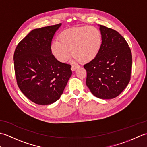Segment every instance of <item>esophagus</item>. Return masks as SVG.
I'll return each mask as SVG.
<instances>
[{
    "label": "esophagus",
    "instance_id": "1",
    "mask_svg": "<svg viewBox=\"0 0 147 147\" xmlns=\"http://www.w3.org/2000/svg\"><path fill=\"white\" fill-rule=\"evenodd\" d=\"M78 65H72V66H71V70L73 71H75L76 69L78 68Z\"/></svg>",
    "mask_w": 147,
    "mask_h": 147
}]
</instances>
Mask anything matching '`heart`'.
Returning <instances> with one entry per match:
<instances>
[{
	"label": "heart",
	"instance_id": "heart-1",
	"mask_svg": "<svg viewBox=\"0 0 147 147\" xmlns=\"http://www.w3.org/2000/svg\"><path fill=\"white\" fill-rule=\"evenodd\" d=\"M58 41L51 43V51L59 61L64 62L71 54L76 60L88 63L95 59L102 47V35L95 26H83L64 30Z\"/></svg>",
	"mask_w": 147,
	"mask_h": 147
}]
</instances>
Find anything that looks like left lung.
I'll list each match as a JSON object with an SVG mask.
<instances>
[{"instance_id": "obj_1", "label": "left lung", "mask_w": 147, "mask_h": 147, "mask_svg": "<svg viewBox=\"0 0 147 147\" xmlns=\"http://www.w3.org/2000/svg\"><path fill=\"white\" fill-rule=\"evenodd\" d=\"M102 35L98 55L84 65L86 86L93 95L102 99L116 97L130 81L132 55L129 47L117 31L99 25Z\"/></svg>"}]
</instances>
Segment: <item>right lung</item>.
<instances>
[{
	"instance_id": "1",
	"label": "right lung",
	"mask_w": 147,
	"mask_h": 147,
	"mask_svg": "<svg viewBox=\"0 0 147 147\" xmlns=\"http://www.w3.org/2000/svg\"><path fill=\"white\" fill-rule=\"evenodd\" d=\"M61 23L32 30L18 43L14 54L18 87L31 101L49 105L61 97L72 74L71 65L59 62L51 51Z\"/></svg>"
}]
</instances>
